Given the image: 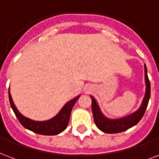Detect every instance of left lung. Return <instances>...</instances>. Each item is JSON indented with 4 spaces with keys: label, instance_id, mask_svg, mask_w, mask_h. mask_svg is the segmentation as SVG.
Masks as SVG:
<instances>
[{
    "label": "left lung",
    "instance_id": "1",
    "mask_svg": "<svg viewBox=\"0 0 159 159\" xmlns=\"http://www.w3.org/2000/svg\"><path fill=\"white\" fill-rule=\"evenodd\" d=\"M144 70H145V83H146V93L144 98L142 100L140 108L136 111L129 116H125L120 119H109L103 116V113L101 112L100 109L98 107L97 101L93 96L92 98V111L93 115L95 125L100 130L104 133L113 134L120 133L122 131L130 129L134 125H136L141 120V119L144 116L148 104L150 94H151V85L150 81L148 76V70L147 66L144 65Z\"/></svg>",
    "mask_w": 159,
    "mask_h": 159
}]
</instances>
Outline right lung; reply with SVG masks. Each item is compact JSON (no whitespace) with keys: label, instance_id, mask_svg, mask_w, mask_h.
Here are the masks:
<instances>
[{"label":"right lung","instance_id":"right-lung-1","mask_svg":"<svg viewBox=\"0 0 159 159\" xmlns=\"http://www.w3.org/2000/svg\"><path fill=\"white\" fill-rule=\"evenodd\" d=\"M8 95H9L11 107L17 116V120H19L23 127H25L29 130H32L35 133L44 135V136H55L66 130L69 123L71 109L80 97V95H78L77 97L74 98L73 99H71L68 103H66L64 107L61 109V111L52 119H50L49 120H44V121H36L31 119L27 118L17 110V107L15 106L13 100L11 98L10 89L8 91Z\"/></svg>","mask_w":159,"mask_h":159}]
</instances>
